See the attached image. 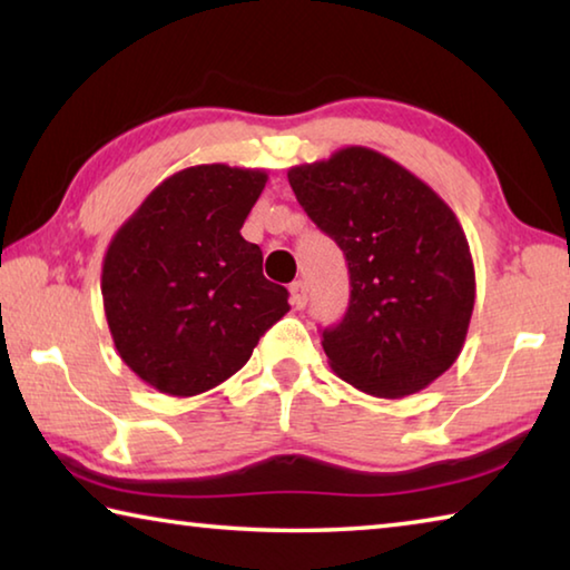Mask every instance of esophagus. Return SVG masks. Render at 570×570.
<instances>
[{"instance_id": "esophagus-1", "label": "esophagus", "mask_w": 570, "mask_h": 570, "mask_svg": "<svg viewBox=\"0 0 570 570\" xmlns=\"http://www.w3.org/2000/svg\"><path fill=\"white\" fill-rule=\"evenodd\" d=\"M306 302H308V288H306V284H304V282L292 284V304H294L296 308H304Z\"/></svg>"}]
</instances>
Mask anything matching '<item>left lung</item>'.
Instances as JSON below:
<instances>
[{
	"mask_svg": "<svg viewBox=\"0 0 570 570\" xmlns=\"http://www.w3.org/2000/svg\"><path fill=\"white\" fill-rule=\"evenodd\" d=\"M288 183L350 266V306L322 332L332 370L384 400L428 387L458 360L475 306L455 214L400 163L360 146L292 168Z\"/></svg>",
	"mask_w": 570,
	"mask_h": 570,
	"instance_id": "1",
	"label": "left lung"
}]
</instances>
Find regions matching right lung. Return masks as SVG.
<instances>
[{
    "label": "right lung",
    "instance_id": "1",
    "mask_svg": "<svg viewBox=\"0 0 570 570\" xmlns=\"http://www.w3.org/2000/svg\"><path fill=\"white\" fill-rule=\"evenodd\" d=\"M264 170L224 163L176 173L110 240L102 304L120 360L173 397L216 387L288 312V292L240 236Z\"/></svg>",
    "mask_w": 570,
    "mask_h": 570
}]
</instances>
